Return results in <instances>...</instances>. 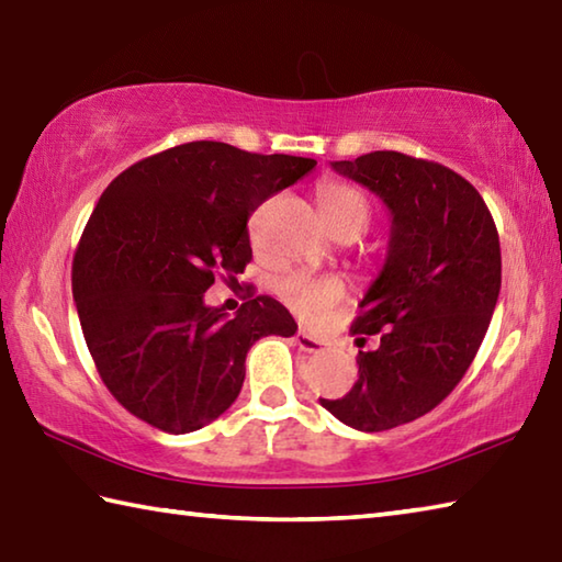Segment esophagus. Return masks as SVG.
<instances>
[{
  "label": "esophagus",
  "mask_w": 562,
  "mask_h": 562,
  "mask_svg": "<svg viewBox=\"0 0 562 562\" xmlns=\"http://www.w3.org/2000/svg\"><path fill=\"white\" fill-rule=\"evenodd\" d=\"M294 341H297V346L302 351H310V353H319V351H324L326 344L324 339H316V336H312V334H307V331H297V336H294Z\"/></svg>",
  "instance_id": "34e87169"
}]
</instances>
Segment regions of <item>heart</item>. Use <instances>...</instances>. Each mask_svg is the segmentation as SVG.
<instances>
[{"mask_svg": "<svg viewBox=\"0 0 562 562\" xmlns=\"http://www.w3.org/2000/svg\"><path fill=\"white\" fill-rule=\"evenodd\" d=\"M316 201L324 218L334 231L353 226L359 233L369 226V201L359 189L344 181H326L316 191ZM280 297L300 312L304 319L324 322L346 297V288L336 278H319V274H288L274 284Z\"/></svg>", "mask_w": 562, "mask_h": 562, "instance_id": "b5f03b06", "label": "heart"}]
</instances>
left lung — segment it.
<instances>
[{"mask_svg": "<svg viewBox=\"0 0 562 562\" xmlns=\"http://www.w3.org/2000/svg\"><path fill=\"white\" fill-rule=\"evenodd\" d=\"M331 169L385 203L391 240L351 326L381 344L359 351L349 393L319 403L353 430L381 432L430 413L462 381L502 290V248L479 191L437 161L371 151Z\"/></svg>", "mask_w": 562, "mask_h": 562, "instance_id": "obj_1", "label": "left lung"}]
</instances>
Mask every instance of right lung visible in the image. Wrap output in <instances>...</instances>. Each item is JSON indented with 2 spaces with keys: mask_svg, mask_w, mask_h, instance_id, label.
I'll return each instance as SVG.
<instances>
[{
  "mask_svg": "<svg viewBox=\"0 0 562 562\" xmlns=\"http://www.w3.org/2000/svg\"><path fill=\"white\" fill-rule=\"evenodd\" d=\"M314 167L203 139L110 181L78 243L74 300L100 379L139 420L201 430L238 397L250 346L297 331L268 294L228 316L203 292L246 270L250 213Z\"/></svg>",
  "mask_w": 562,
  "mask_h": 562,
  "instance_id": "right-lung-1",
  "label": "right lung"
}]
</instances>
